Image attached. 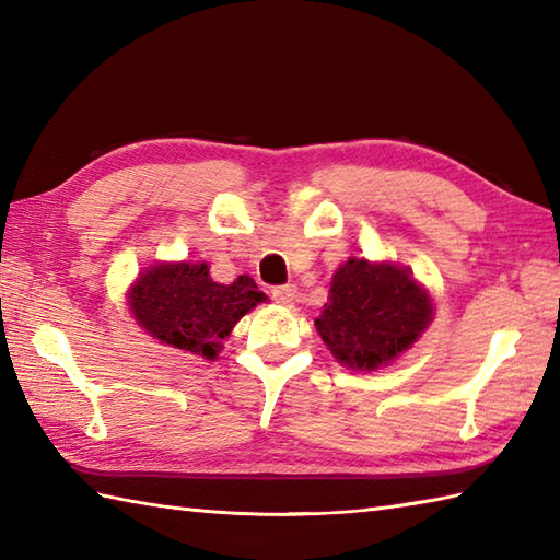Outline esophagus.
<instances>
[{
  "label": "esophagus",
  "instance_id": "34e87169",
  "mask_svg": "<svg viewBox=\"0 0 560 560\" xmlns=\"http://www.w3.org/2000/svg\"><path fill=\"white\" fill-rule=\"evenodd\" d=\"M271 299L277 301L279 305H283V307H291L293 301H295V287H293V283H289V287L271 289Z\"/></svg>",
  "mask_w": 560,
  "mask_h": 560
}]
</instances>
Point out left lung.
Returning a JSON list of instances; mask_svg holds the SVG:
<instances>
[{"mask_svg": "<svg viewBox=\"0 0 560 560\" xmlns=\"http://www.w3.org/2000/svg\"><path fill=\"white\" fill-rule=\"evenodd\" d=\"M433 313L431 293L407 267L349 257L331 277L315 327L341 365L371 373L407 353Z\"/></svg>", "mask_w": 560, "mask_h": 560, "instance_id": "1", "label": "left lung"}]
</instances>
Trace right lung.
<instances>
[{"instance_id": "1", "label": "right lung", "mask_w": 560, "mask_h": 560, "mask_svg": "<svg viewBox=\"0 0 560 560\" xmlns=\"http://www.w3.org/2000/svg\"><path fill=\"white\" fill-rule=\"evenodd\" d=\"M267 295L241 273L233 283L211 279L207 261H156L135 279L127 305L135 323L165 347L217 361L223 339Z\"/></svg>"}]
</instances>
